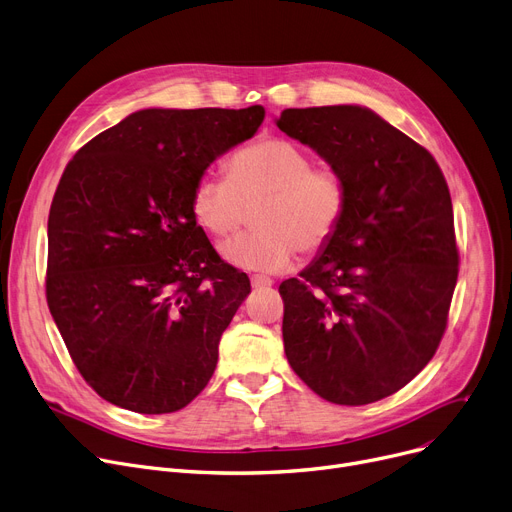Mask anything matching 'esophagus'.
Wrapping results in <instances>:
<instances>
[{
	"mask_svg": "<svg viewBox=\"0 0 512 512\" xmlns=\"http://www.w3.org/2000/svg\"><path fill=\"white\" fill-rule=\"evenodd\" d=\"M250 283H252V287L254 289H264V287H273V279L270 277H262V275H254L252 279H250Z\"/></svg>",
	"mask_w": 512,
	"mask_h": 512,
	"instance_id": "1",
	"label": "esophagus"
}]
</instances>
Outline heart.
<instances>
[{
  "label": "heart",
  "mask_w": 512,
  "mask_h": 512,
  "mask_svg": "<svg viewBox=\"0 0 512 512\" xmlns=\"http://www.w3.org/2000/svg\"><path fill=\"white\" fill-rule=\"evenodd\" d=\"M227 179H196L190 208L196 223L223 242L252 213V233L223 246V258L244 270L277 273L291 264L297 250L322 252L343 225L349 188L343 173L314 165L312 155L281 136L264 138L229 157Z\"/></svg>",
  "instance_id": "1"
}]
</instances>
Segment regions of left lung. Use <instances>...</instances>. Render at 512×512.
<instances>
[{
  "instance_id": "8db88e82",
  "label": "left lung",
  "mask_w": 512,
  "mask_h": 512,
  "mask_svg": "<svg viewBox=\"0 0 512 512\" xmlns=\"http://www.w3.org/2000/svg\"><path fill=\"white\" fill-rule=\"evenodd\" d=\"M277 126L337 167L341 229L279 285L293 372L337 405L397 393L434 357L459 277L453 202L428 150L355 105L285 109Z\"/></svg>"
}]
</instances>
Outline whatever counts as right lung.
I'll use <instances>...</instances> for the list:
<instances>
[{
  "label": "right lung",
  "instance_id": "add662e5",
  "mask_svg": "<svg viewBox=\"0 0 512 512\" xmlns=\"http://www.w3.org/2000/svg\"><path fill=\"white\" fill-rule=\"evenodd\" d=\"M264 109H144L86 142L49 208L45 295L74 366L105 401L184 409L252 291L190 208L196 179Z\"/></svg>",
  "mask_w": 512,
  "mask_h": 512
}]
</instances>
